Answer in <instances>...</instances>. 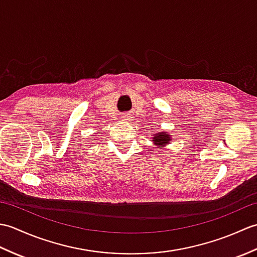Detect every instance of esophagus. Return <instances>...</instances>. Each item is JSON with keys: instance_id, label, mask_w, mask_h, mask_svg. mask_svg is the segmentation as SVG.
<instances>
[{"instance_id": "esophagus-1", "label": "esophagus", "mask_w": 257, "mask_h": 257, "mask_svg": "<svg viewBox=\"0 0 257 257\" xmlns=\"http://www.w3.org/2000/svg\"><path fill=\"white\" fill-rule=\"evenodd\" d=\"M122 118H123V120H129V118H130V117H129V116H127V114H124V116H123Z\"/></svg>"}]
</instances>
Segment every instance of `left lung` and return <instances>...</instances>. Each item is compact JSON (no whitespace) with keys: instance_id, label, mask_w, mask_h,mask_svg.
<instances>
[{"instance_id":"8db88e82","label":"left lung","mask_w":257,"mask_h":257,"mask_svg":"<svg viewBox=\"0 0 257 257\" xmlns=\"http://www.w3.org/2000/svg\"><path fill=\"white\" fill-rule=\"evenodd\" d=\"M154 141L157 144L159 145L160 147H162L163 145H167L168 141H170V137H169V135L166 133H161L159 135H157L154 137Z\"/></svg>"}]
</instances>
